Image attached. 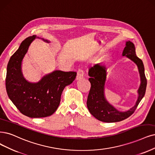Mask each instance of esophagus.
Listing matches in <instances>:
<instances>
[{
	"label": "esophagus",
	"instance_id": "34e87169",
	"mask_svg": "<svg viewBox=\"0 0 155 155\" xmlns=\"http://www.w3.org/2000/svg\"><path fill=\"white\" fill-rule=\"evenodd\" d=\"M85 74V71L83 70V69H79L77 71V80H81L82 79Z\"/></svg>",
	"mask_w": 155,
	"mask_h": 155
}]
</instances>
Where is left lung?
I'll return each mask as SVG.
<instances>
[{"label": "left lung", "instance_id": "8db88e82", "mask_svg": "<svg viewBox=\"0 0 155 155\" xmlns=\"http://www.w3.org/2000/svg\"><path fill=\"white\" fill-rule=\"evenodd\" d=\"M123 56H127L136 63L139 68L141 79L140 86L139 89V98L136 105L125 112L117 111L104 98V90L106 79V68L100 64L91 67L89 70V81L91 88L87 100V106L90 113L97 119L102 122L115 123L123 121L132 115L140 101L145 95L147 79L144 73V67L140 59L137 56L134 44L130 41L126 43L123 52Z\"/></svg>", "mask_w": 155, "mask_h": 155}]
</instances>
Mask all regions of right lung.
<instances>
[{
	"mask_svg": "<svg viewBox=\"0 0 155 155\" xmlns=\"http://www.w3.org/2000/svg\"><path fill=\"white\" fill-rule=\"evenodd\" d=\"M36 38L25 39L11 57L7 67L5 88L9 99L22 114L31 118L45 117L58 108L63 90L77 76L74 71H55L36 84L27 82L21 72V61ZM45 41L48 42L47 40Z\"/></svg>",
	"mask_w": 155,
	"mask_h": 155,
	"instance_id": "1",
	"label": "right lung"
}]
</instances>
